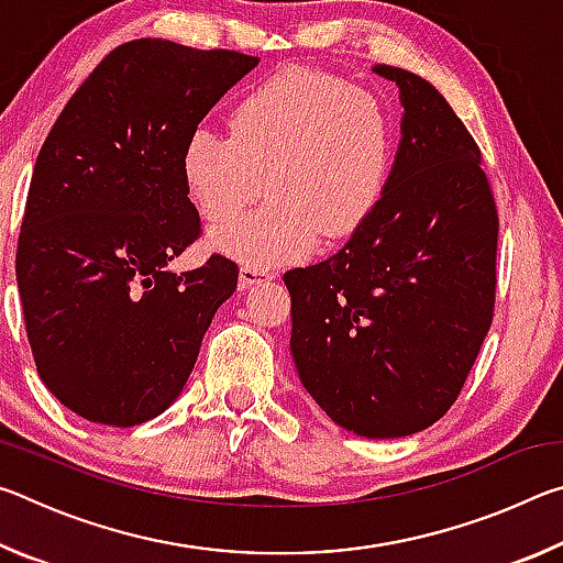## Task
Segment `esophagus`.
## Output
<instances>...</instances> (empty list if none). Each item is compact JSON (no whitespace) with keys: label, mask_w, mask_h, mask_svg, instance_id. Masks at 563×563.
<instances>
[{"label":"esophagus","mask_w":563,"mask_h":563,"mask_svg":"<svg viewBox=\"0 0 563 563\" xmlns=\"http://www.w3.org/2000/svg\"><path fill=\"white\" fill-rule=\"evenodd\" d=\"M273 271L263 268V265H253V263H245L241 268V285L243 288H251L255 283H263V280H271L273 278Z\"/></svg>","instance_id":"esophagus-1"}]
</instances>
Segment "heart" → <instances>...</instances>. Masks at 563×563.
Segmentation results:
<instances>
[{"label":"heart","mask_w":563,"mask_h":563,"mask_svg":"<svg viewBox=\"0 0 563 563\" xmlns=\"http://www.w3.org/2000/svg\"><path fill=\"white\" fill-rule=\"evenodd\" d=\"M228 129L190 131L180 176L213 225L241 216L265 184L271 201L216 235L253 265L298 261L320 238L357 233L395 166L385 101L328 71L288 69L261 81L233 103Z\"/></svg>","instance_id":"obj_1"}]
</instances>
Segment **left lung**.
<instances>
[{"label":"left lung","mask_w":563,"mask_h":563,"mask_svg":"<svg viewBox=\"0 0 563 563\" xmlns=\"http://www.w3.org/2000/svg\"><path fill=\"white\" fill-rule=\"evenodd\" d=\"M402 97L383 201L345 247L285 273L290 350L332 422L369 440L446 415L492 328L499 213L482 151L430 81L375 66Z\"/></svg>","instance_id":"left-lung-1"}]
</instances>
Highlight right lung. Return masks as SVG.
Segmentation results:
<instances>
[{
	"mask_svg": "<svg viewBox=\"0 0 563 563\" xmlns=\"http://www.w3.org/2000/svg\"><path fill=\"white\" fill-rule=\"evenodd\" d=\"M258 64L231 49L133 40L97 64L36 156L16 285L42 383L89 422L133 427L184 389L238 265H166L201 238L180 151Z\"/></svg>",
	"mask_w": 563,
	"mask_h": 563,
	"instance_id": "1",
	"label": "right lung"
}]
</instances>
